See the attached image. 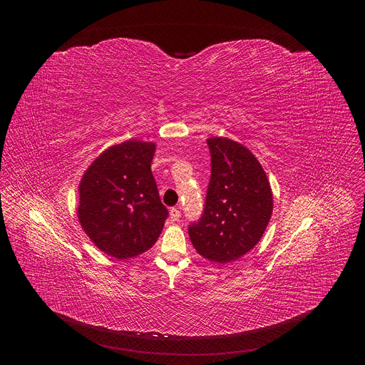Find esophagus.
<instances>
[{"mask_svg": "<svg viewBox=\"0 0 365 365\" xmlns=\"http://www.w3.org/2000/svg\"><path fill=\"white\" fill-rule=\"evenodd\" d=\"M170 218H172V221H179L180 220V211L178 210V207H172V210H170Z\"/></svg>", "mask_w": 365, "mask_h": 365, "instance_id": "esophagus-1", "label": "esophagus"}]
</instances>
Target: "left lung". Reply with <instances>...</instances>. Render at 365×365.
Segmentation results:
<instances>
[{
    "label": "left lung",
    "instance_id": "1",
    "mask_svg": "<svg viewBox=\"0 0 365 365\" xmlns=\"http://www.w3.org/2000/svg\"><path fill=\"white\" fill-rule=\"evenodd\" d=\"M211 180L202 217L189 225L195 250L217 263L247 254L263 237L273 212L266 172L242 144L230 138L206 140Z\"/></svg>",
    "mask_w": 365,
    "mask_h": 365
}]
</instances>
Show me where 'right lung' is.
I'll use <instances>...</instances> for the list:
<instances>
[{"mask_svg":"<svg viewBox=\"0 0 365 365\" xmlns=\"http://www.w3.org/2000/svg\"><path fill=\"white\" fill-rule=\"evenodd\" d=\"M154 148L137 140L113 145L95 159L79 185L83 231L118 259L151 248L169 217L151 173Z\"/></svg>","mask_w":365,"mask_h":365,"instance_id":"add662e5","label":"right lung"}]
</instances>
